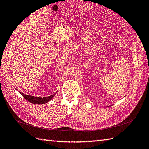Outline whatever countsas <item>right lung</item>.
I'll list each match as a JSON object with an SVG mask.
<instances>
[{
    "label": "right lung",
    "mask_w": 149,
    "mask_h": 149,
    "mask_svg": "<svg viewBox=\"0 0 149 149\" xmlns=\"http://www.w3.org/2000/svg\"><path fill=\"white\" fill-rule=\"evenodd\" d=\"M19 92L22 94V96H23L26 100H27L31 103L35 104H44L49 102L56 93H55V94H52V95L48 97H35V96H30V95H26V94H25L20 91Z\"/></svg>",
    "instance_id": "obj_1"
}]
</instances>
